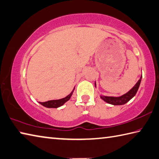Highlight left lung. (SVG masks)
Returning <instances> with one entry per match:
<instances>
[{
	"mask_svg": "<svg viewBox=\"0 0 159 159\" xmlns=\"http://www.w3.org/2000/svg\"><path fill=\"white\" fill-rule=\"evenodd\" d=\"M141 79H142V76H140V79L138 80V81L136 83L134 87H133L130 90L126 92V94L122 95L120 97H108L104 96V95H100L101 99L104 101L106 103H110V104L117 106V105H124L125 103L129 102L133 97H134L135 94H136L138 90V88L140 87ZM95 88H96V82H95Z\"/></svg>",
	"mask_w": 159,
	"mask_h": 159,
	"instance_id": "obj_1",
	"label": "left lung"
}]
</instances>
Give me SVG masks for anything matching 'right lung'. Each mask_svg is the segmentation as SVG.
Returning <instances> with one entry per match:
<instances>
[{
    "label": "right lung",
    "instance_id": "add662e5",
    "mask_svg": "<svg viewBox=\"0 0 159 159\" xmlns=\"http://www.w3.org/2000/svg\"><path fill=\"white\" fill-rule=\"evenodd\" d=\"M74 89L75 88L73 89V90L71 91V92L70 94H68L67 97L65 98H62V99H57V100H51L46 102H39V103L43 106H44V107H47V108H59L62 105H64L66 102H68V101L70 99L71 97L72 96V94H73Z\"/></svg>",
    "mask_w": 159,
    "mask_h": 159
}]
</instances>
